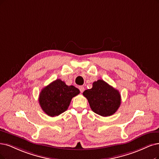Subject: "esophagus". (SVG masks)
I'll use <instances>...</instances> for the list:
<instances>
[{
  "mask_svg": "<svg viewBox=\"0 0 159 159\" xmlns=\"http://www.w3.org/2000/svg\"><path fill=\"white\" fill-rule=\"evenodd\" d=\"M79 90H80V91L81 93H83V92L84 91V87L83 86H79Z\"/></svg>",
  "mask_w": 159,
  "mask_h": 159,
  "instance_id": "esophagus-1",
  "label": "esophagus"
}]
</instances>
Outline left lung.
Returning a JSON list of instances; mask_svg holds the SVG:
<instances>
[{
  "mask_svg": "<svg viewBox=\"0 0 159 159\" xmlns=\"http://www.w3.org/2000/svg\"><path fill=\"white\" fill-rule=\"evenodd\" d=\"M83 95L89 101L91 109L102 116L113 115L121 103L119 90L103 80L93 83L92 89L84 91Z\"/></svg>",
  "mask_w": 159,
  "mask_h": 159,
  "instance_id": "8db88e82",
  "label": "left lung"
}]
</instances>
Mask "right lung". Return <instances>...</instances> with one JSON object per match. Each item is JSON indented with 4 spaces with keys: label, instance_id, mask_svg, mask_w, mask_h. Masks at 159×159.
I'll list each match as a JSON object with an SVG mask.
<instances>
[{
    "label": "right lung",
    "instance_id": "1",
    "mask_svg": "<svg viewBox=\"0 0 159 159\" xmlns=\"http://www.w3.org/2000/svg\"><path fill=\"white\" fill-rule=\"evenodd\" d=\"M80 91L74 86H67L60 79H56L41 90L39 102L44 112L56 116L65 112L73 97Z\"/></svg>",
    "mask_w": 159,
    "mask_h": 159
}]
</instances>
